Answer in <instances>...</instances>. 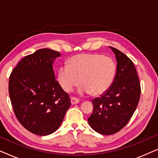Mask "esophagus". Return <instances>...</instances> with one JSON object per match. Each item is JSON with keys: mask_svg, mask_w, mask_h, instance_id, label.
<instances>
[{"mask_svg": "<svg viewBox=\"0 0 158 158\" xmlns=\"http://www.w3.org/2000/svg\"><path fill=\"white\" fill-rule=\"evenodd\" d=\"M79 99L77 98H75V97H72L71 98V103H72L73 105H75V104H77V103H79Z\"/></svg>", "mask_w": 158, "mask_h": 158, "instance_id": "obj_1", "label": "esophagus"}]
</instances>
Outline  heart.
<instances>
[{"instance_id": "1", "label": "heart", "mask_w": 158, "mask_h": 158, "mask_svg": "<svg viewBox=\"0 0 158 158\" xmlns=\"http://www.w3.org/2000/svg\"><path fill=\"white\" fill-rule=\"evenodd\" d=\"M116 74V64L111 57L96 53H82L69 60L68 65L58 70L57 80L62 89L71 92L80 83L82 94L100 96L111 87Z\"/></svg>"}]
</instances>
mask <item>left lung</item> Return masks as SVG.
Instances as JSON below:
<instances>
[{
  "mask_svg": "<svg viewBox=\"0 0 158 158\" xmlns=\"http://www.w3.org/2000/svg\"><path fill=\"white\" fill-rule=\"evenodd\" d=\"M109 47L117 61L115 79L105 94L92 100L94 111L88 118L90 127L104 135H113L126 126L137 109L141 93L133 62L118 49Z\"/></svg>",
  "mask_w": 158,
  "mask_h": 158,
  "instance_id": "obj_1",
  "label": "left lung"
}]
</instances>
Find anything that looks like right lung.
I'll return each instance as SVG.
<instances>
[{
	"label": "right lung",
	"instance_id": "add662e5",
	"mask_svg": "<svg viewBox=\"0 0 158 158\" xmlns=\"http://www.w3.org/2000/svg\"><path fill=\"white\" fill-rule=\"evenodd\" d=\"M60 54L41 49L26 56L10 73L8 92L17 119L30 132L46 136L57 130L71 106L55 80L53 62Z\"/></svg>",
	"mask_w": 158,
	"mask_h": 158
}]
</instances>
